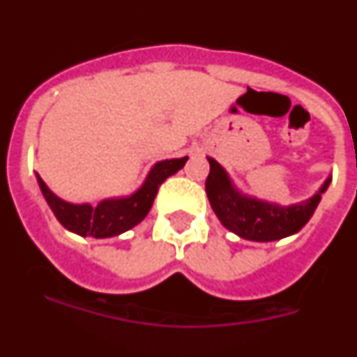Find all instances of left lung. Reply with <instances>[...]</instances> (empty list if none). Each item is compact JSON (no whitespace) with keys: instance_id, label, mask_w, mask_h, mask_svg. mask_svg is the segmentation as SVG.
I'll list each match as a JSON object with an SVG mask.
<instances>
[{"instance_id":"1","label":"left lung","mask_w":357,"mask_h":357,"mask_svg":"<svg viewBox=\"0 0 357 357\" xmlns=\"http://www.w3.org/2000/svg\"><path fill=\"white\" fill-rule=\"evenodd\" d=\"M207 160L211 172L206 181V193L214 214L225 229L250 241H277L296 234L313 216L321 193H326L331 184L329 176L307 200L293 206H279L243 195L216 160L211 157H207Z\"/></svg>"}]
</instances>
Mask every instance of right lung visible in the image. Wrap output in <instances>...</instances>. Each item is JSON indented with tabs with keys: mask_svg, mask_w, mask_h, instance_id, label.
Returning a JSON list of instances; mask_svg holds the SVG:
<instances>
[{
	"mask_svg": "<svg viewBox=\"0 0 357 357\" xmlns=\"http://www.w3.org/2000/svg\"><path fill=\"white\" fill-rule=\"evenodd\" d=\"M185 160L188 157L160 160L150 169L146 181L134 195L123 198H107L100 202L96 207L91 204H69L56 197L39 175H37V182L53 214L66 229L78 236L103 239L123 234L143 222L148 211L151 209L160 184L168 176L175 175L178 169L184 168Z\"/></svg>",
	"mask_w": 357,
	"mask_h": 357,
	"instance_id": "add662e5",
	"label": "right lung"
}]
</instances>
